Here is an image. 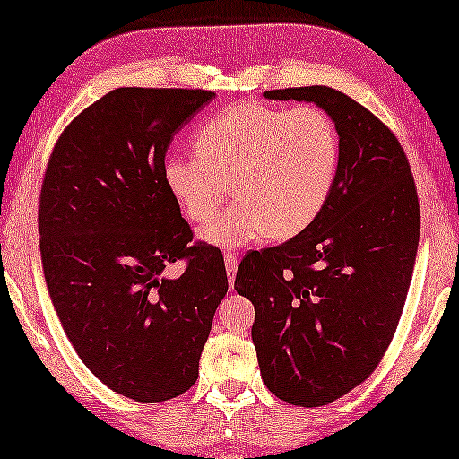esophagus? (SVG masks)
Wrapping results in <instances>:
<instances>
[{
	"label": "esophagus",
	"mask_w": 459,
	"mask_h": 459,
	"mask_svg": "<svg viewBox=\"0 0 459 459\" xmlns=\"http://www.w3.org/2000/svg\"><path fill=\"white\" fill-rule=\"evenodd\" d=\"M224 266H227L229 282H230V287H232V282H235V276H237V268H238L237 254H227V255H224Z\"/></svg>",
	"instance_id": "1"
}]
</instances>
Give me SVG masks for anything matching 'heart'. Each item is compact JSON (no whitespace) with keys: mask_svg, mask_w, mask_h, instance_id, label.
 <instances>
[{"mask_svg":"<svg viewBox=\"0 0 459 459\" xmlns=\"http://www.w3.org/2000/svg\"><path fill=\"white\" fill-rule=\"evenodd\" d=\"M193 147L195 156L164 160L162 180L197 224L214 218L232 183L237 202L199 232L221 249L299 235L325 210L341 166L339 128L316 106H230L197 128Z\"/></svg>","mask_w":459,"mask_h":459,"instance_id":"obj_1","label":"heart"}]
</instances>
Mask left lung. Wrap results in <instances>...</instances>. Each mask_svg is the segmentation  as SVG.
Listing matches in <instances>:
<instances>
[{
  "instance_id": "8db88e82",
  "label": "left lung",
  "mask_w": 459,
  "mask_h": 459,
  "mask_svg": "<svg viewBox=\"0 0 459 459\" xmlns=\"http://www.w3.org/2000/svg\"><path fill=\"white\" fill-rule=\"evenodd\" d=\"M264 98L316 103L341 134L339 177L320 216L276 247L249 251L235 279L255 307L264 385L282 402L320 408L364 383L395 334L420 205L403 147L361 103L318 85Z\"/></svg>"
}]
</instances>
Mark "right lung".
<instances>
[{"instance_id":"add662e5","label":"right lung","mask_w":459,"mask_h":459,"mask_svg":"<svg viewBox=\"0 0 459 459\" xmlns=\"http://www.w3.org/2000/svg\"><path fill=\"white\" fill-rule=\"evenodd\" d=\"M216 95L120 87L76 116L45 170L39 235L64 333L103 385L143 403L191 389L218 303L221 249L195 243L162 166L174 134ZM187 260L178 280L166 265Z\"/></svg>"}]
</instances>
